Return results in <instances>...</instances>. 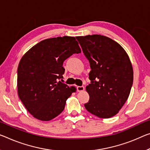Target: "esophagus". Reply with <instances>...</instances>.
Wrapping results in <instances>:
<instances>
[{
  "mask_svg": "<svg viewBox=\"0 0 150 150\" xmlns=\"http://www.w3.org/2000/svg\"><path fill=\"white\" fill-rule=\"evenodd\" d=\"M84 87L83 86H77V91L78 92H82V91H84Z\"/></svg>",
  "mask_w": 150,
  "mask_h": 150,
  "instance_id": "34e87169",
  "label": "esophagus"
}]
</instances>
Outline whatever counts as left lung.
<instances>
[{"mask_svg": "<svg viewBox=\"0 0 150 150\" xmlns=\"http://www.w3.org/2000/svg\"><path fill=\"white\" fill-rule=\"evenodd\" d=\"M88 59L91 84L86 87L90 98L84 107L99 118L118 113L130 94L133 70L129 57L116 41L104 35L76 37Z\"/></svg>", "mask_w": 150, "mask_h": 150, "instance_id": "obj_1", "label": "left lung"}]
</instances>
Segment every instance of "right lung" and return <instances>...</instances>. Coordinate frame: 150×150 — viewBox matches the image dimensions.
I'll return each instance as SVG.
<instances>
[{
    "label": "right lung",
    "mask_w": 150,
    "mask_h": 150,
    "mask_svg": "<svg viewBox=\"0 0 150 150\" xmlns=\"http://www.w3.org/2000/svg\"><path fill=\"white\" fill-rule=\"evenodd\" d=\"M81 52L74 37L46 39L29 50L17 69V93L20 100L35 119L52 120L63 111L67 99L76 91L59 79L63 63L74 54Z\"/></svg>",
    "instance_id": "obj_1"
}]
</instances>
